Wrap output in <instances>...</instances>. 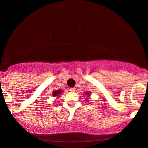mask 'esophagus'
<instances>
[{"label": "esophagus", "instance_id": "obj_1", "mask_svg": "<svg viewBox=\"0 0 148 148\" xmlns=\"http://www.w3.org/2000/svg\"><path fill=\"white\" fill-rule=\"evenodd\" d=\"M69 90L71 91V92H74V91L76 90V88H70Z\"/></svg>", "mask_w": 148, "mask_h": 148}]
</instances>
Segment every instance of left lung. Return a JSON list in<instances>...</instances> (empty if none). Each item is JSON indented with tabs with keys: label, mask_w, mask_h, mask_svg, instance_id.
I'll return each mask as SVG.
<instances>
[{
	"label": "left lung",
	"mask_w": 148,
	"mask_h": 148,
	"mask_svg": "<svg viewBox=\"0 0 148 148\" xmlns=\"http://www.w3.org/2000/svg\"><path fill=\"white\" fill-rule=\"evenodd\" d=\"M86 94H87V95H88V93H86ZM88 95H89V94H88Z\"/></svg>",
	"instance_id": "obj_1"
}]
</instances>
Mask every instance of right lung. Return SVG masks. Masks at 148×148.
Returning a JSON list of instances; mask_svg holds the SVG:
<instances>
[{
  "mask_svg": "<svg viewBox=\"0 0 148 148\" xmlns=\"http://www.w3.org/2000/svg\"><path fill=\"white\" fill-rule=\"evenodd\" d=\"M62 92H63V91H62L61 90H58L54 91L53 93H52V95H53L54 96H58V95H59V94H60V93H61Z\"/></svg>",
  "mask_w": 148,
  "mask_h": 148,
  "instance_id": "add662e5",
  "label": "right lung"
}]
</instances>
